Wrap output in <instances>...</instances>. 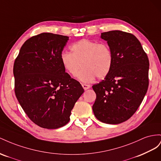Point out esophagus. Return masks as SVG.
I'll return each instance as SVG.
<instances>
[{"label":"esophagus","instance_id":"34e87169","mask_svg":"<svg viewBox=\"0 0 161 161\" xmlns=\"http://www.w3.org/2000/svg\"><path fill=\"white\" fill-rule=\"evenodd\" d=\"M81 86H82V87H83V88H84L85 90H88V89H89V88H90V85H88V84H81Z\"/></svg>","mask_w":161,"mask_h":161}]
</instances>
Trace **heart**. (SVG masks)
<instances>
[{
  "mask_svg": "<svg viewBox=\"0 0 161 161\" xmlns=\"http://www.w3.org/2000/svg\"><path fill=\"white\" fill-rule=\"evenodd\" d=\"M71 53L63 51L60 54L63 67L69 74L76 76L81 67L79 79L90 82L96 77L103 79L111 71L113 56L111 48L105 43L82 39L71 45Z\"/></svg>",
  "mask_w": 161,
  "mask_h": 161,
  "instance_id": "b5f03b06",
  "label": "heart"
}]
</instances>
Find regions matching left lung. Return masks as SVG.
Returning a JSON list of instances; mask_svg holds the SVG:
<instances>
[{"label":"left lung","instance_id":"obj_1","mask_svg":"<svg viewBox=\"0 0 161 161\" xmlns=\"http://www.w3.org/2000/svg\"><path fill=\"white\" fill-rule=\"evenodd\" d=\"M111 48L113 63L104 80L92 86L96 94L92 110L99 121L119 124L140 107L149 84V60L134 35L119 30L101 34Z\"/></svg>","mask_w":161,"mask_h":161}]
</instances>
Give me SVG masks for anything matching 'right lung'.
<instances>
[{
    "label": "right lung",
    "instance_id": "1",
    "mask_svg": "<svg viewBox=\"0 0 161 161\" xmlns=\"http://www.w3.org/2000/svg\"><path fill=\"white\" fill-rule=\"evenodd\" d=\"M69 37L42 33L27 40L13 65L15 93L31 121L57 129L69 121L84 88L63 67L60 54Z\"/></svg>",
    "mask_w": 161,
    "mask_h": 161
}]
</instances>
